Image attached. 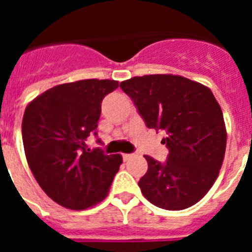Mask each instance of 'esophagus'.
<instances>
[{
	"label": "esophagus",
	"mask_w": 252,
	"mask_h": 252,
	"mask_svg": "<svg viewBox=\"0 0 252 252\" xmlns=\"http://www.w3.org/2000/svg\"><path fill=\"white\" fill-rule=\"evenodd\" d=\"M132 157H133L132 154H122V158H124L125 161H127V160H130Z\"/></svg>",
	"instance_id": "obj_1"
}]
</instances>
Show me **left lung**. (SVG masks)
I'll use <instances>...</instances> for the list:
<instances>
[{
  "label": "left lung",
  "mask_w": 252,
  "mask_h": 252,
  "mask_svg": "<svg viewBox=\"0 0 252 252\" xmlns=\"http://www.w3.org/2000/svg\"><path fill=\"white\" fill-rule=\"evenodd\" d=\"M120 87L146 126L166 135L165 162L145 155L148 171L139 180L144 197L168 211L201 201L217 179L226 151V125L212 91L174 74L133 77Z\"/></svg>",
  "instance_id": "left-lung-1"
}]
</instances>
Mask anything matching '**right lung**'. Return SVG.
Segmentation results:
<instances>
[{"label":"right lung","mask_w":252,"mask_h":252,"mask_svg":"<svg viewBox=\"0 0 252 252\" xmlns=\"http://www.w3.org/2000/svg\"><path fill=\"white\" fill-rule=\"evenodd\" d=\"M119 82L83 79L45 91L26 106L22 141L28 164L49 198L74 211L103 201L122 164L120 154L87 149L101 103ZM95 135V132H94Z\"/></svg>","instance_id":"add662e5"}]
</instances>
